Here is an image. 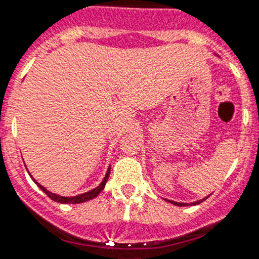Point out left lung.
Instances as JSON below:
<instances>
[{"instance_id": "obj_1", "label": "left lung", "mask_w": 259, "mask_h": 259, "mask_svg": "<svg viewBox=\"0 0 259 259\" xmlns=\"http://www.w3.org/2000/svg\"><path fill=\"white\" fill-rule=\"evenodd\" d=\"M205 199H208V197H204V199H201V200H197V201H195V202H191V204H188V202H176V201H171V200H166L167 202H170V204H174V205H177V206H188V205H197V204H200V202H202L204 201Z\"/></svg>"}]
</instances>
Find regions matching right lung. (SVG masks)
Segmentation results:
<instances>
[{
    "label": "right lung",
    "mask_w": 259,
    "mask_h": 259,
    "mask_svg": "<svg viewBox=\"0 0 259 259\" xmlns=\"http://www.w3.org/2000/svg\"><path fill=\"white\" fill-rule=\"evenodd\" d=\"M109 173H111V166L108 167V170H107V173H106V177L103 178V181H102V183L98 187L93 188V190L88 191V192L85 193H81V195H77V196H71V197H67V196H60V195H57V193H53L50 192L49 190H46L44 186H41L39 183H37L36 181H34L33 177L29 174V176L32 177V179L34 181V183H36L37 186H38L41 190L44 191V192L48 195L49 197H50L53 201H57V202H60V204H81V202H85V201H89V200H93L94 197H97L99 193H101V191L103 190L104 186H106L107 181H108V177H109Z\"/></svg>",
    "instance_id": "right-lung-1"
}]
</instances>
